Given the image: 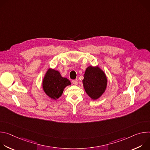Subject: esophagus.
<instances>
[{"instance_id": "1", "label": "esophagus", "mask_w": 150, "mask_h": 150, "mask_svg": "<svg viewBox=\"0 0 150 150\" xmlns=\"http://www.w3.org/2000/svg\"><path fill=\"white\" fill-rule=\"evenodd\" d=\"M72 83L74 85H76L78 84V80L77 79H74V80H72Z\"/></svg>"}]
</instances>
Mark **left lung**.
Segmentation results:
<instances>
[{
	"label": "left lung",
	"mask_w": 150,
	"mask_h": 150,
	"mask_svg": "<svg viewBox=\"0 0 150 150\" xmlns=\"http://www.w3.org/2000/svg\"><path fill=\"white\" fill-rule=\"evenodd\" d=\"M82 83L87 95L96 100L104 93L108 85V78L98 66H89L85 70Z\"/></svg>",
	"instance_id": "left-lung-1"
}]
</instances>
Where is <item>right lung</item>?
I'll use <instances>...</instances> for the list:
<instances>
[{
    "label": "right lung",
    "instance_id": "right-lung-1",
    "mask_svg": "<svg viewBox=\"0 0 150 150\" xmlns=\"http://www.w3.org/2000/svg\"><path fill=\"white\" fill-rule=\"evenodd\" d=\"M71 85L70 81L62 77L60 73L54 69L49 68L42 81V87L46 94L52 100L60 97L67 86Z\"/></svg>",
    "mask_w": 150,
    "mask_h": 150
}]
</instances>
